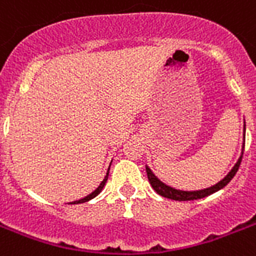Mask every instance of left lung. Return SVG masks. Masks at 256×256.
Instances as JSON below:
<instances>
[{"label":"left lung","mask_w":256,"mask_h":256,"mask_svg":"<svg viewBox=\"0 0 256 256\" xmlns=\"http://www.w3.org/2000/svg\"><path fill=\"white\" fill-rule=\"evenodd\" d=\"M246 130V128H244ZM243 149H244V144H243ZM242 156L243 152L240 154V157L238 158L236 164H235L232 169L228 173V176L224 177V180H220V182H216V185L210 186V188H206V189H201V190H192V192H188V190H180V189H174V188H172V186H168L166 184H164L162 181L157 178L154 173H153L149 166L145 165V169H146V174H148V180L152 188L154 189L157 194H160L162 197L169 198V200H174V201H193V200H200V198L208 197L210 194L216 193L218 190L224 189V186L228 185L230 181L232 180V177L235 176V173L238 172L239 165H240V161H242Z\"/></svg>","instance_id":"obj_1"}]
</instances>
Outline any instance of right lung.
Wrapping results in <instances>:
<instances>
[{"mask_svg":"<svg viewBox=\"0 0 256 256\" xmlns=\"http://www.w3.org/2000/svg\"><path fill=\"white\" fill-rule=\"evenodd\" d=\"M110 166H111V165H110ZM108 173H110V169H108L107 174H106V177H104L103 181H102V182H100V185L98 186V188H96L95 190H94L92 193L88 194V196H86L84 198H80V200H78V201H74V204H83V202H87V201H90V200H92V198H95L96 196H98V194H99L100 192H102V190H103L104 185H106V182H107V180H108Z\"/></svg>","mask_w":256,"mask_h":256,"instance_id":"1","label":"right lung"}]
</instances>
